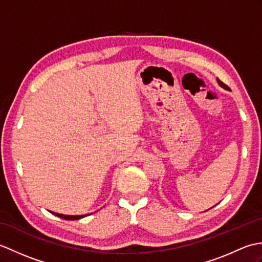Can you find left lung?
I'll use <instances>...</instances> for the list:
<instances>
[{
  "label": "left lung",
  "instance_id": "8db88e82",
  "mask_svg": "<svg viewBox=\"0 0 262 262\" xmlns=\"http://www.w3.org/2000/svg\"><path fill=\"white\" fill-rule=\"evenodd\" d=\"M217 82H219V84L222 86V88H224V89H226V90H229V86H227L226 84H224V83L223 82H222V81H220L219 79H217Z\"/></svg>",
  "mask_w": 262,
  "mask_h": 262
}]
</instances>
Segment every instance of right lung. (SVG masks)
Masks as SVG:
<instances>
[{
	"label": "right lung",
	"instance_id": "obj_1",
	"mask_svg": "<svg viewBox=\"0 0 262 262\" xmlns=\"http://www.w3.org/2000/svg\"><path fill=\"white\" fill-rule=\"evenodd\" d=\"M52 214L56 215L58 217H60V219H64V220H68V221H75V220H80V219H83V217L88 216L89 214L86 215H63V214H58V213H54V211H51Z\"/></svg>",
	"mask_w": 262,
	"mask_h": 262
}]
</instances>
